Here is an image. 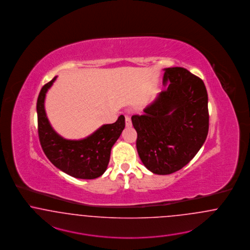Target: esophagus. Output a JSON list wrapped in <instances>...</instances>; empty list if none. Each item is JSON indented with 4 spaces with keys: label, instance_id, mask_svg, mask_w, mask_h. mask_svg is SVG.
<instances>
[{
    "label": "esophagus",
    "instance_id": "34e87169",
    "mask_svg": "<svg viewBox=\"0 0 250 250\" xmlns=\"http://www.w3.org/2000/svg\"><path fill=\"white\" fill-rule=\"evenodd\" d=\"M125 125H126V127H131V120H130V117H128V116L125 117Z\"/></svg>",
    "mask_w": 250,
    "mask_h": 250
}]
</instances>
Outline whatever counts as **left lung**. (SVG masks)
<instances>
[{
    "mask_svg": "<svg viewBox=\"0 0 250 250\" xmlns=\"http://www.w3.org/2000/svg\"><path fill=\"white\" fill-rule=\"evenodd\" d=\"M169 83L141 116L131 117L136 148L154 174H170L189 163L206 142L209 128L208 96L204 81L182 67L164 69Z\"/></svg>",
    "mask_w": 250,
    "mask_h": 250,
    "instance_id": "left-lung-1",
    "label": "left lung"
}]
</instances>
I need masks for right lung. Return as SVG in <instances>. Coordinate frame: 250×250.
<instances>
[{
	"label": "right lung",
	"instance_id": "1",
	"mask_svg": "<svg viewBox=\"0 0 250 250\" xmlns=\"http://www.w3.org/2000/svg\"><path fill=\"white\" fill-rule=\"evenodd\" d=\"M57 76L46 83L37 99L38 135L47 159L58 169L76 178L94 179L107 168L111 148L125 128V118L120 116L112 124H105L81 140H68L51 127L44 110V99Z\"/></svg>",
	"mask_w": 250,
	"mask_h": 250
}]
</instances>
